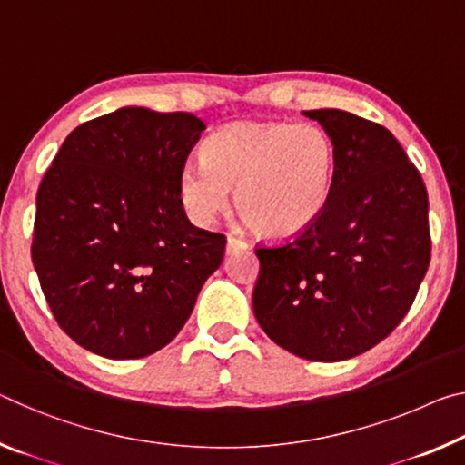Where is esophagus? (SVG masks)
Listing matches in <instances>:
<instances>
[{"mask_svg": "<svg viewBox=\"0 0 465 465\" xmlns=\"http://www.w3.org/2000/svg\"><path fill=\"white\" fill-rule=\"evenodd\" d=\"M246 248H248V244L244 240L235 238V235H230V238H227V254L238 252V250H246Z\"/></svg>", "mask_w": 465, "mask_h": 465, "instance_id": "34e87169", "label": "esophagus"}]
</instances>
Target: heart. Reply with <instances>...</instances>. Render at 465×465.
Segmentation results:
<instances>
[{"mask_svg": "<svg viewBox=\"0 0 465 465\" xmlns=\"http://www.w3.org/2000/svg\"><path fill=\"white\" fill-rule=\"evenodd\" d=\"M337 149L311 122L233 124L206 140L204 159L182 165V206L198 225L238 209L269 238H292L327 211L335 188Z\"/></svg>", "mask_w": 465, "mask_h": 465, "instance_id": "heart-1", "label": "heart"}]
</instances>
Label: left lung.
Instances as JSON below:
<instances>
[{
	"label": "left lung",
	"mask_w": 465,
	"mask_h": 465,
	"mask_svg": "<svg viewBox=\"0 0 465 465\" xmlns=\"http://www.w3.org/2000/svg\"><path fill=\"white\" fill-rule=\"evenodd\" d=\"M337 149L335 188L314 225L254 248L252 306L283 350L312 362L368 351L400 325L430 262L422 175L381 124L312 109Z\"/></svg>",
	"instance_id": "left-lung-1"
}]
</instances>
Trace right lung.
Instances as JSON below:
<instances>
[{"label":"right lung","mask_w":465,"mask_h":465,"mask_svg":"<svg viewBox=\"0 0 465 465\" xmlns=\"http://www.w3.org/2000/svg\"><path fill=\"white\" fill-rule=\"evenodd\" d=\"M204 122L124 107L80 124L36 193L31 256L57 325L112 360L151 356L193 314L225 235L186 217L178 180Z\"/></svg>","instance_id":"add662e5"}]
</instances>
